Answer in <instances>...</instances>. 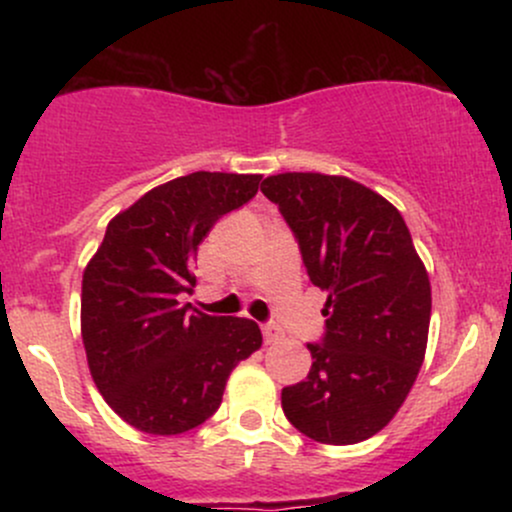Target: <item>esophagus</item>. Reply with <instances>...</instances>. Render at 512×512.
Here are the masks:
<instances>
[{
    "mask_svg": "<svg viewBox=\"0 0 512 512\" xmlns=\"http://www.w3.org/2000/svg\"><path fill=\"white\" fill-rule=\"evenodd\" d=\"M262 334H264V342H267V344L279 342V339L284 337V332H281L279 327L274 325V322H267V325H262Z\"/></svg>",
    "mask_w": 512,
    "mask_h": 512,
    "instance_id": "esophagus-1",
    "label": "esophagus"
}]
</instances>
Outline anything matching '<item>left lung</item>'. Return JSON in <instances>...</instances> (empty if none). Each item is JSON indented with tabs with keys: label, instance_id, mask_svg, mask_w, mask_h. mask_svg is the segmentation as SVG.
<instances>
[{
	"label": "left lung",
	"instance_id": "1",
	"mask_svg": "<svg viewBox=\"0 0 512 512\" xmlns=\"http://www.w3.org/2000/svg\"><path fill=\"white\" fill-rule=\"evenodd\" d=\"M298 240L310 281L327 291L325 337L308 344V378L281 390L303 436L354 445L385 428L424 363L431 281L402 214L344 175L279 173L262 182Z\"/></svg>",
	"mask_w": 512,
	"mask_h": 512
}]
</instances>
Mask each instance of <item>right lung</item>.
Returning <instances> with one entry per match:
<instances>
[{
	"mask_svg": "<svg viewBox=\"0 0 512 512\" xmlns=\"http://www.w3.org/2000/svg\"><path fill=\"white\" fill-rule=\"evenodd\" d=\"M262 175L197 173L149 190L108 223L81 284V339L93 383L137 431L178 436L219 409L226 380L262 346L245 317L182 305L214 223L257 195Z\"/></svg>",
	"mask_w": 512,
	"mask_h": 512,
	"instance_id": "obj_1",
	"label": "right lung"
}]
</instances>
